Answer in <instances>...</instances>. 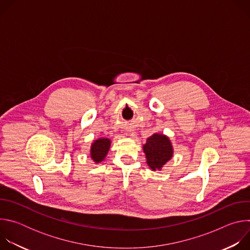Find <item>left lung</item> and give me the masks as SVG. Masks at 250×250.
<instances>
[{
	"label": "left lung",
	"mask_w": 250,
	"mask_h": 250,
	"mask_svg": "<svg viewBox=\"0 0 250 250\" xmlns=\"http://www.w3.org/2000/svg\"><path fill=\"white\" fill-rule=\"evenodd\" d=\"M146 163L152 171L161 170L173 157V146L169 137L162 133H153L144 145Z\"/></svg>",
	"instance_id": "left-lung-1"
}]
</instances>
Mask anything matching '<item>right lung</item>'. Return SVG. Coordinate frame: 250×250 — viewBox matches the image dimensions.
I'll use <instances>...</instances> for the list:
<instances>
[{"mask_svg":"<svg viewBox=\"0 0 250 250\" xmlns=\"http://www.w3.org/2000/svg\"><path fill=\"white\" fill-rule=\"evenodd\" d=\"M111 142L112 141L109 138L101 137L96 139L91 145L90 155L95 163H100L105 158L106 154H108L110 150Z\"/></svg>","mask_w":250,"mask_h":250,"instance_id":"add662e5","label":"right lung"}]
</instances>
